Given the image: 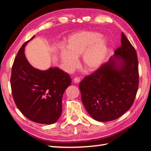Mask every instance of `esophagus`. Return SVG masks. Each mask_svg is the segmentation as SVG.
<instances>
[{
	"label": "esophagus",
	"instance_id": "esophagus-1",
	"mask_svg": "<svg viewBox=\"0 0 151 151\" xmlns=\"http://www.w3.org/2000/svg\"><path fill=\"white\" fill-rule=\"evenodd\" d=\"M73 82L75 83H79L80 82V78H78V77H76V78H75L74 79H73Z\"/></svg>",
	"mask_w": 151,
	"mask_h": 151
}]
</instances>
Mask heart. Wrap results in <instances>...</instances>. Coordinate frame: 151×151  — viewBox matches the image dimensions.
<instances>
[{
  "label": "heart",
  "instance_id": "obj_1",
  "mask_svg": "<svg viewBox=\"0 0 151 151\" xmlns=\"http://www.w3.org/2000/svg\"><path fill=\"white\" fill-rule=\"evenodd\" d=\"M64 47L58 52V57L66 72L71 73L78 66V59L81 56L83 66L88 71L101 66L108 52L106 39L100 33L82 31L70 35Z\"/></svg>",
  "mask_w": 151,
  "mask_h": 151
}]
</instances>
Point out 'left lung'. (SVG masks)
I'll return each mask as SVG.
<instances>
[{
    "instance_id": "left-lung-1",
    "label": "left lung",
    "mask_w": 151,
    "mask_h": 151,
    "mask_svg": "<svg viewBox=\"0 0 151 151\" xmlns=\"http://www.w3.org/2000/svg\"><path fill=\"white\" fill-rule=\"evenodd\" d=\"M138 84L137 53L122 33L121 46L108 62L85 77L79 89L86 111L96 121L104 122L118 119L131 107Z\"/></svg>"
}]
</instances>
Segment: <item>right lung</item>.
Segmentation results:
<instances>
[{"mask_svg": "<svg viewBox=\"0 0 151 151\" xmlns=\"http://www.w3.org/2000/svg\"><path fill=\"white\" fill-rule=\"evenodd\" d=\"M20 48L12 66L11 87L14 101L22 114L31 121L50 125L62 113V98L71 85L68 73L58 67L41 70L29 64L24 54L29 41Z\"/></svg>", "mask_w": 151, "mask_h": 151, "instance_id": "1", "label": "right lung"}]
</instances>
